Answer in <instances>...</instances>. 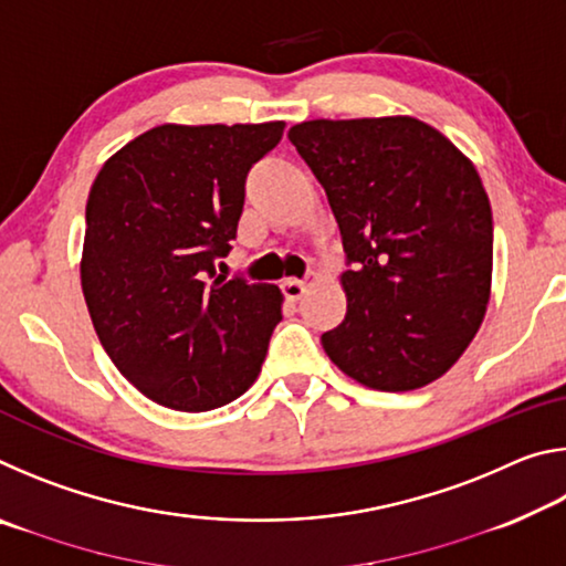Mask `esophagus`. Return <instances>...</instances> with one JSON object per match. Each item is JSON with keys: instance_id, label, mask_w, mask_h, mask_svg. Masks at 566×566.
Wrapping results in <instances>:
<instances>
[{"instance_id": "obj_1", "label": "esophagus", "mask_w": 566, "mask_h": 566, "mask_svg": "<svg viewBox=\"0 0 566 566\" xmlns=\"http://www.w3.org/2000/svg\"><path fill=\"white\" fill-rule=\"evenodd\" d=\"M310 280H312V276H310ZM304 290H306L304 280H284L282 282V292H284L286 300H300Z\"/></svg>"}]
</instances>
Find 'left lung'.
<instances>
[{"label": "left lung", "mask_w": 566, "mask_h": 566, "mask_svg": "<svg viewBox=\"0 0 566 566\" xmlns=\"http://www.w3.org/2000/svg\"><path fill=\"white\" fill-rule=\"evenodd\" d=\"M290 142L327 191L347 256V314L324 352L381 391L442 377L490 302L492 207L472 161L411 117L302 122Z\"/></svg>", "instance_id": "1"}]
</instances>
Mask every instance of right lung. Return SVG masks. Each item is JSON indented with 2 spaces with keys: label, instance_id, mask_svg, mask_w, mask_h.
Instances as JSON below:
<instances>
[{
  "label": "right lung",
  "instance_id": "right-lung-1",
  "mask_svg": "<svg viewBox=\"0 0 566 566\" xmlns=\"http://www.w3.org/2000/svg\"><path fill=\"white\" fill-rule=\"evenodd\" d=\"M284 122L161 124L104 161L87 199L82 290L104 352L142 395L209 411L254 385L282 322L274 284L229 280L247 175Z\"/></svg>",
  "mask_w": 566,
  "mask_h": 566
}]
</instances>
